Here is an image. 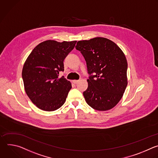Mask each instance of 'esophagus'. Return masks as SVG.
<instances>
[{
    "label": "esophagus",
    "instance_id": "34e87169",
    "mask_svg": "<svg viewBox=\"0 0 158 158\" xmlns=\"http://www.w3.org/2000/svg\"><path fill=\"white\" fill-rule=\"evenodd\" d=\"M72 82H73L74 84H77V83L79 82V80H73Z\"/></svg>",
    "mask_w": 158,
    "mask_h": 158
}]
</instances>
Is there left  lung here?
Returning <instances> with one entry per match:
<instances>
[{
  "label": "left lung",
  "mask_w": 158,
  "mask_h": 158,
  "mask_svg": "<svg viewBox=\"0 0 158 158\" xmlns=\"http://www.w3.org/2000/svg\"><path fill=\"white\" fill-rule=\"evenodd\" d=\"M83 56L89 75L83 92L87 104L98 111L114 107L128 84V64L120 48L111 40L96 37L78 41L75 47Z\"/></svg>",
  "instance_id": "8db88e82"
}]
</instances>
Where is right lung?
<instances>
[{"label":"right lung","mask_w":158,"mask_h":158,"mask_svg":"<svg viewBox=\"0 0 158 158\" xmlns=\"http://www.w3.org/2000/svg\"><path fill=\"white\" fill-rule=\"evenodd\" d=\"M76 43L46 40L37 45L27 57L22 73L24 88L39 109L55 111L65 102L72 84L64 76H58L64 71V59Z\"/></svg>","instance_id":"add662e5"}]
</instances>
